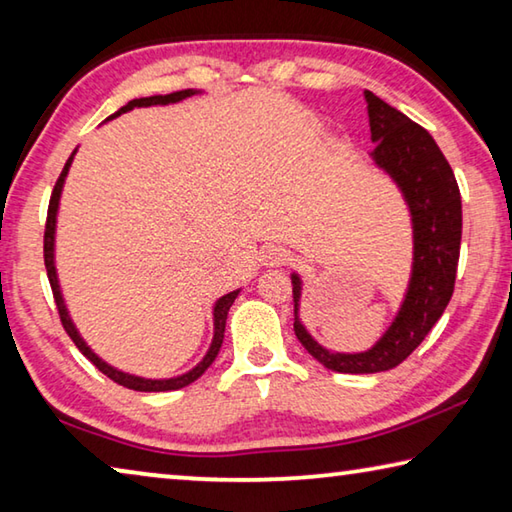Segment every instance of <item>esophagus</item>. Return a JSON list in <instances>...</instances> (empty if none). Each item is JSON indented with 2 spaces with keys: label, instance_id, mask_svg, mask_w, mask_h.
<instances>
[{
  "label": "esophagus",
  "instance_id": "34e87169",
  "mask_svg": "<svg viewBox=\"0 0 512 512\" xmlns=\"http://www.w3.org/2000/svg\"><path fill=\"white\" fill-rule=\"evenodd\" d=\"M289 259H291V255L284 246H266L262 253L264 266H284V264H289Z\"/></svg>",
  "mask_w": 512,
  "mask_h": 512
}]
</instances>
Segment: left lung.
<instances>
[{
  "mask_svg": "<svg viewBox=\"0 0 512 512\" xmlns=\"http://www.w3.org/2000/svg\"><path fill=\"white\" fill-rule=\"evenodd\" d=\"M370 158L391 176L404 196L413 223V271L409 289L386 334L366 352L325 350L300 323L302 282L293 273V332L305 350L325 368L350 375L384 372L409 357L431 332L449 305L461 255L463 210L454 171L433 137L370 90Z\"/></svg>",
  "mask_w": 512,
  "mask_h": 512,
  "instance_id": "left-lung-1",
  "label": "left lung"
}]
</instances>
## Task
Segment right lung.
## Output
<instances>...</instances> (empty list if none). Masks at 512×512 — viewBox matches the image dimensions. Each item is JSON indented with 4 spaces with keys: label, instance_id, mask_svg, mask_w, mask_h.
Returning <instances> with one entry per match:
<instances>
[{
    "label": "right lung",
    "instance_id": "right-lung-1",
    "mask_svg": "<svg viewBox=\"0 0 512 512\" xmlns=\"http://www.w3.org/2000/svg\"><path fill=\"white\" fill-rule=\"evenodd\" d=\"M196 94V90H180V92H171V94H155V97H142V99H133L128 101L124 108H119L115 115H110L108 119H115L119 115H124V112L133 110V108H146V106H167V103H176V101H183L187 97H192ZM76 151L69 155V160L65 162L63 171H60V176L56 180V187L54 192H51L49 198V210H47V225H45V266H47V277H49V284H51V291H54V300H56V307H58V314H60V323H63L65 332L69 334V339L74 341L76 348L83 352V357H88L94 366H97L103 375L110 377L112 381H117L119 386H126L131 388V391H142V393H162V391H178V388H185L196 381L198 377L203 375V372L212 366V361L216 359V354L221 350V343H223V332H225V318H228V311L232 307V302L239 296V289L237 291H230L225 293L223 298L216 300L214 305V339L210 350L203 357V361L198 363L196 368H192L185 375L180 377H171V379H144V377H135V375H128V372H121L117 368L108 366L106 361L99 359L97 354H94L88 343L81 339V334L76 332V327L72 323V318L67 314V307H65V300H63V293H60L58 287V275H56V262H54V241H56V214H58V203H60V192H63V185H65V178H67V171L72 167V160H74Z\"/></svg>",
    "mask_w": 512,
    "mask_h": 512
}]
</instances>
